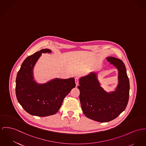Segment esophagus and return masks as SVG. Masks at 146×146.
Instances as JSON below:
<instances>
[{
    "instance_id": "1",
    "label": "esophagus",
    "mask_w": 146,
    "mask_h": 146,
    "mask_svg": "<svg viewBox=\"0 0 146 146\" xmlns=\"http://www.w3.org/2000/svg\"><path fill=\"white\" fill-rule=\"evenodd\" d=\"M75 80L76 85V86H78V83H79V78H78V77H76L75 78Z\"/></svg>"
}]
</instances>
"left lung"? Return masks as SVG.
<instances>
[{"instance_id": "left-lung-1", "label": "left lung", "mask_w": 146, "mask_h": 146, "mask_svg": "<svg viewBox=\"0 0 146 146\" xmlns=\"http://www.w3.org/2000/svg\"><path fill=\"white\" fill-rule=\"evenodd\" d=\"M107 60L118 71V84L108 93L101 87L97 74L91 72L80 78V101L84 115L100 122H107L118 116L126 108L129 99V82L123 61L113 57Z\"/></svg>"}]
</instances>
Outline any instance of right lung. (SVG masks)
<instances>
[{"mask_svg": "<svg viewBox=\"0 0 146 146\" xmlns=\"http://www.w3.org/2000/svg\"><path fill=\"white\" fill-rule=\"evenodd\" d=\"M42 49L23 61L16 78L15 93L20 105L31 115L45 117L55 114L64 98L76 86L75 78H55L46 84L34 80L33 68L42 53H50Z\"/></svg>", "mask_w": 146, "mask_h": 146, "instance_id": "obj_1", "label": "right lung"}]
</instances>
